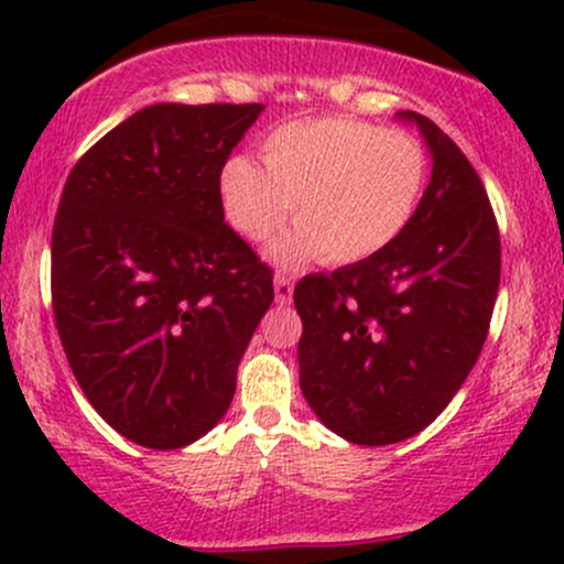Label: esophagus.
<instances>
[{
    "instance_id": "obj_1",
    "label": "esophagus",
    "mask_w": 564,
    "mask_h": 564,
    "mask_svg": "<svg viewBox=\"0 0 564 564\" xmlns=\"http://www.w3.org/2000/svg\"><path fill=\"white\" fill-rule=\"evenodd\" d=\"M291 296H294V278L286 273H278L275 275V302L289 304Z\"/></svg>"
}]
</instances>
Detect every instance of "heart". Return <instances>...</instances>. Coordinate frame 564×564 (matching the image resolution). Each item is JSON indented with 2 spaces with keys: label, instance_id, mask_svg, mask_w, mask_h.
<instances>
[{
  "label": "heart",
  "instance_id": "obj_1",
  "mask_svg": "<svg viewBox=\"0 0 564 564\" xmlns=\"http://www.w3.org/2000/svg\"><path fill=\"white\" fill-rule=\"evenodd\" d=\"M262 166L232 156L219 174L225 215L249 241H268L294 206L300 230L273 249L283 264L321 257L332 268L381 254L422 204L430 159L405 129H381L347 113L275 127Z\"/></svg>",
  "mask_w": 564,
  "mask_h": 564
}]
</instances>
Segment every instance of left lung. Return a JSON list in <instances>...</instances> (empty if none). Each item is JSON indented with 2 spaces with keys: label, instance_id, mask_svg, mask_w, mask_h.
<instances>
[{
  "label": "left lung",
  "instance_id": "8db88e82",
  "mask_svg": "<svg viewBox=\"0 0 564 564\" xmlns=\"http://www.w3.org/2000/svg\"><path fill=\"white\" fill-rule=\"evenodd\" d=\"M432 180L392 246L294 289L300 387L339 437L390 445L430 426L462 390L488 336L501 236L480 174L422 113Z\"/></svg>",
  "mask_w": 564,
  "mask_h": 564
}]
</instances>
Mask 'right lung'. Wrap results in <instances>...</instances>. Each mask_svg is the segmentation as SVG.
<instances>
[{"instance_id":"1","label":"right lung","mask_w":564,"mask_h":564,"mask_svg":"<svg viewBox=\"0 0 564 564\" xmlns=\"http://www.w3.org/2000/svg\"><path fill=\"white\" fill-rule=\"evenodd\" d=\"M262 102H159L68 172L53 313L70 371L119 435L193 443L228 411L273 270L225 223L219 174Z\"/></svg>"}]
</instances>
